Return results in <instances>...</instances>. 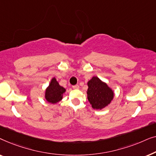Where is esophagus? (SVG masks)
Instances as JSON below:
<instances>
[{
    "instance_id": "34e87169",
    "label": "esophagus",
    "mask_w": 156,
    "mask_h": 156,
    "mask_svg": "<svg viewBox=\"0 0 156 156\" xmlns=\"http://www.w3.org/2000/svg\"><path fill=\"white\" fill-rule=\"evenodd\" d=\"M72 88H73L74 89H80V86H79V85H74V86H73L72 87Z\"/></svg>"
}]
</instances>
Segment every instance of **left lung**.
Wrapping results in <instances>:
<instances>
[{
	"label": "left lung",
	"mask_w": 156,
	"mask_h": 156,
	"mask_svg": "<svg viewBox=\"0 0 156 156\" xmlns=\"http://www.w3.org/2000/svg\"><path fill=\"white\" fill-rule=\"evenodd\" d=\"M87 99L94 109H103L114 99V90L97 76H94L87 82Z\"/></svg>",
	"instance_id": "8db88e82"
}]
</instances>
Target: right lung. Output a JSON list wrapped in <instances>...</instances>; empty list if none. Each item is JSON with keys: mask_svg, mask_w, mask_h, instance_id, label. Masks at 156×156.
<instances>
[{"mask_svg": "<svg viewBox=\"0 0 156 156\" xmlns=\"http://www.w3.org/2000/svg\"><path fill=\"white\" fill-rule=\"evenodd\" d=\"M65 91L66 89L60 86L57 79L53 77L44 91V99L49 103L55 104L62 99Z\"/></svg>", "mask_w": 156, "mask_h": 156, "instance_id": "add662e5", "label": "right lung"}]
</instances>
